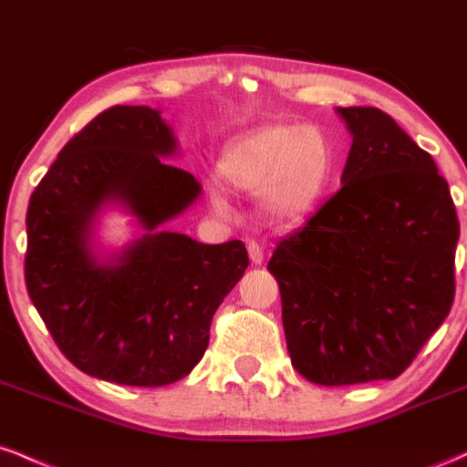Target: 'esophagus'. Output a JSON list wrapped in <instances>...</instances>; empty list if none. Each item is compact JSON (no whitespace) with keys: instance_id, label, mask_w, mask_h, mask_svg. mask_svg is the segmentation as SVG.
Returning a JSON list of instances; mask_svg holds the SVG:
<instances>
[{"instance_id":"esophagus-1","label":"esophagus","mask_w":467,"mask_h":467,"mask_svg":"<svg viewBox=\"0 0 467 467\" xmlns=\"http://www.w3.org/2000/svg\"><path fill=\"white\" fill-rule=\"evenodd\" d=\"M248 254H250V261L252 265H261L264 264V248H261L256 241H248Z\"/></svg>"}]
</instances>
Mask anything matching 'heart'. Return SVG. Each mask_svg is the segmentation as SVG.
<instances>
[{
    "instance_id": "obj_1",
    "label": "heart",
    "mask_w": 467,
    "mask_h": 467,
    "mask_svg": "<svg viewBox=\"0 0 467 467\" xmlns=\"http://www.w3.org/2000/svg\"><path fill=\"white\" fill-rule=\"evenodd\" d=\"M336 144L323 127L272 122L230 142L219 171L241 192H261L265 211L283 222H298L323 203L336 175ZM213 206L230 211L226 192L211 186Z\"/></svg>"
}]
</instances>
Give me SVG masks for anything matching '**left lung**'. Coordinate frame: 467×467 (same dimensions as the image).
<instances>
[{"label":"left lung","instance_id":"left-lung-1","mask_svg":"<svg viewBox=\"0 0 467 467\" xmlns=\"http://www.w3.org/2000/svg\"><path fill=\"white\" fill-rule=\"evenodd\" d=\"M353 142L342 189L276 245L294 368L345 387L395 379L454 301L459 219L435 160L375 107H337Z\"/></svg>","mask_w":467,"mask_h":467}]
</instances>
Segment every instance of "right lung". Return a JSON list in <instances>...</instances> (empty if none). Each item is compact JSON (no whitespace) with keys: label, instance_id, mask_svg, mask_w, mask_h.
<instances>
[{"label":"right lung","instance_id":"1","mask_svg":"<svg viewBox=\"0 0 467 467\" xmlns=\"http://www.w3.org/2000/svg\"><path fill=\"white\" fill-rule=\"evenodd\" d=\"M178 138L160 109L116 105L61 149L30 197L26 287L74 367L125 387H166L202 360L211 320L248 267L241 241L208 245L166 223L200 197L164 162ZM118 205L143 234L100 255L98 215Z\"/></svg>","mask_w":467,"mask_h":467}]
</instances>
